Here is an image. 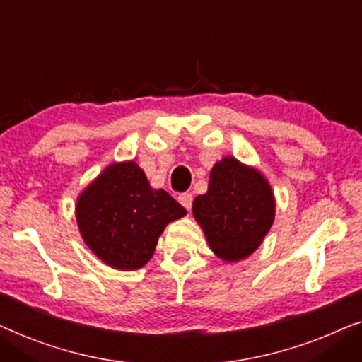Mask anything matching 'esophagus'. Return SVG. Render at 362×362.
<instances>
[{"label": "esophagus", "mask_w": 362, "mask_h": 362, "mask_svg": "<svg viewBox=\"0 0 362 362\" xmlns=\"http://www.w3.org/2000/svg\"><path fill=\"white\" fill-rule=\"evenodd\" d=\"M179 202L187 208V210H190L192 202H193V195H192V193H182V195L179 197Z\"/></svg>", "instance_id": "1"}]
</instances>
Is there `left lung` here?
<instances>
[{"label": "left lung", "instance_id": "1", "mask_svg": "<svg viewBox=\"0 0 362 362\" xmlns=\"http://www.w3.org/2000/svg\"><path fill=\"white\" fill-rule=\"evenodd\" d=\"M192 213L215 256L238 262L251 256L272 228L276 197L261 170L226 156L213 165L208 192L193 200Z\"/></svg>", "mask_w": 362, "mask_h": 362}]
</instances>
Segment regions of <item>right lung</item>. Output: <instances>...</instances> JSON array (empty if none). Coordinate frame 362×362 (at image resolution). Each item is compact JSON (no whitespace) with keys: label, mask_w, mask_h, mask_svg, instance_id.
<instances>
[{"label":"right lung","mask_w":362,"mask_h":362,"mask_svg":"<svg viewBox=\"0 0 362 362\" xmlns=\"http://www.w3.org/2000/svg\"><path fill=\"white\" fill-rule=\"evenodd\" d=\"M187 210L165 190L151 187L134 160L113 162L86 185L75 218L86 246L118 271L144 267L169 223Z\"/></svg>","instance_id":"add662e5"}]
</instances>
